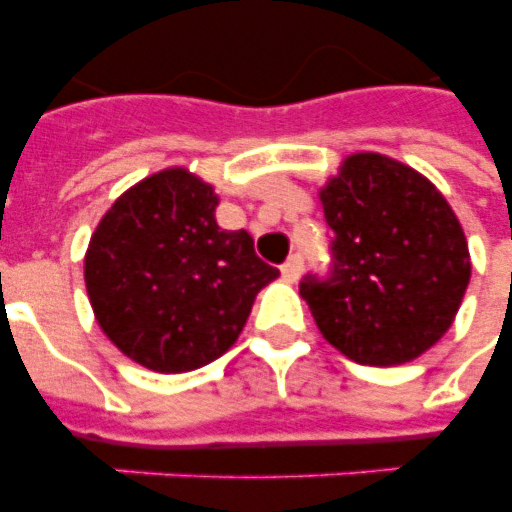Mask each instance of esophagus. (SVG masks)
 Returning a JSON list of instances; mask_svg holds the SVG:
<instances>
[{"label":"esophagus","instance_id":"esophagus-1","mask_svg":"<svg viewBox=\"0 0 512 512\" xmlns=\"http://www.w3.org/2000/svg\"><path fill=\"white\" fill-rule=\"evenodd\" d=\"M300 273H303V257L300 255H292L287 263L281 265V276L287 281H297L300 279Z\"/></svg>","mask_w":512,"mask_h":512}]
</instances>
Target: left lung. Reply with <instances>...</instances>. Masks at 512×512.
I'll list each match as a JSON object with an SVG mask.
<instances>
[{
    "label": "left lung",
    "mask_w": 512,
    "mask_h": 512,
    "mask_svg": "<svg viewBox=\"0 0 512 512\" xmlns=\"http://www.w3.org/2000/svg\"><path fill=\"white\" fill-rule=\"evenodd\" d=\"M335 231L327 279L300 295L350 361L396 366L433 348L460 311L470 252L444 193L382 154H353L319 191Z\"/></svg>",
    "instance_id": "1"
}]
</instances>
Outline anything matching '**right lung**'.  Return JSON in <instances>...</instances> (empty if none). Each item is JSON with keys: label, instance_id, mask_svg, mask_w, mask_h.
<instances>
[{"label": "right lung", "instance_id": "obj_1", "mask_svg": "<svg viewBox=\"0 0 512 512\" xmlns=\"http://www.w3.org/2000/svg\"><path fill=\"white\" fill-rule=\"evenodd\" d=\"M217 193L172 167L111 204L84 255L100 329L124 356L162 374L191 372L231 348L257 292L279 271L247 231H223Z\"/></svg>", "mask_w": 512, "mask_h": 512}]
</instances>
